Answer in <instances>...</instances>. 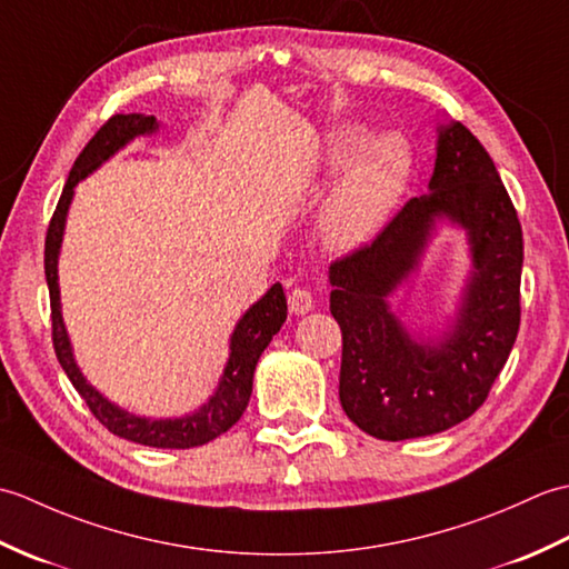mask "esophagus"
<instances>
[{
    "label": "esophagus",
    "instance_id": "obj_1",
    "mask_svg": "<svg viewBox=\"0 0 569 569\" xmlns=\"http://www.w3.org/2000/svg\"><path fill=\"white\" fill-rule=\"evenodd\" d=\"M312 293L308 291V288H293L291 293H288V308H291V312H296V316H306V312L312 310Z\"/></svg>",
    "mask_w": 569,
    "mask_h": 569
}]
</instances>
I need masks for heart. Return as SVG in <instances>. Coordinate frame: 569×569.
<instances>
[{
  "instance_id": "b5f03b06",
  "label": "heart",
  "mask_w": 569,
  "mask_h": 569,
  "mask_svg": "<svg viewBox=\"0 0 569 569\" xmlns=\"http://www.w3.org/2000/svg\"><path fill=\"white\" fill-rule=\"evenodd\" d=\"M355 150L353 154L351 151ZM320 208V234L335 249H352L389 220L413 173L410 143L393 131L365 139V129L347 127L332 139V159H347Z\"/></svg>"
}]
</instances>
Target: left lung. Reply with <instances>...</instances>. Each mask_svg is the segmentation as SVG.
<instances>
[{
  "mask_svg": "<svg viewBox=\"0 0 569 569\" xmlns=\"http://www.w3.org/2000/svg\"><path fill=\"white\" fill-rule=\"evenodd\" d=\"M428 188L371 244L330 266V312L342 330L340 403L357 428L389 442L442 432L475 413L521 325V222L491 156L465 124L438 129ZM440 219L468 232L472 273L451 330L416 341L385 298L417 268Z\"/></svg>",
  "mask_w": 569,
  "mask_h": 569,
  "instance_id": "obj_1",
  "label": "left lung"
}]
</instances>
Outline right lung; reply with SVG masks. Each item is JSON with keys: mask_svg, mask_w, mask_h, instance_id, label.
<instances>
[{"mask_svg": "<svg viewBox=\"0 0 569 569\" xmlns=\"http://www.w3.org/2000/svg\"><path fill=\"white\" fill-rule=\"evenodd\" d=\"M159 129L156 117L149 114H114L107 119L94 134L88 147L82 149L78 161L72 163V171L68 176V183L60 192V200L56 204V212L51 217L46 232V283L48 293H51V320H53V347L60 367L68 373V379L76 386V391L84 398V403L92 410L102 426L119 435V438L149 445V447H163V450H188V447H200L214 438H220L247 410L251 383H253V369L257 361L273 335L281 330L286 322V293L281 283H273L261 300H257L232 332L229 340V359L222 371V379L217 383L214 393L208 403H202L196 413H188L183 418H141L129 413V410L114 406L112 401L94 389L88 379L82 377L80 367L72 357V347L68 340L63 316H60V288H58V253L60 241H63L66 217L72 200L76 186L84 176H90L94 168H100L110 156L119 149H124L131 139L153 134Z\"/></svg>", "mask_w": 569, "mask_h": 569, "instance_id": "1", "label": "right lung"}]
</instances>
